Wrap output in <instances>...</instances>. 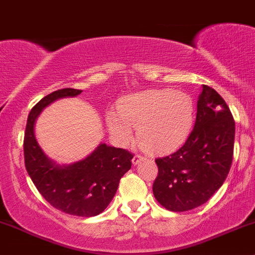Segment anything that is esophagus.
<instances>
[{
    "label": "esophagus",
    "instance_id": "obj_1",
    "mask_svg": "<svg viewBox=\"0 0 255 255\" xmlns=\"http://www.w3.org/2000/svg\"><path fill=\"white\" fill-rule=\"evenodd\" d=\"M143 160H145V156L140 155V154H135L132 159V163L134 164V165H137V164H139L140 161H143Z\"/></svg>",
    "mask_w": 255,
    "mask_h": 255
}]
</instances>
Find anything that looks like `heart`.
I'll list each match as a JSON object with an SVG mask.
<instances>
[{"mask_svg":"<svg viewBox=\"0 0 255 255\" xmlns=\"http://www.w3.org/2000/svg\"><path fill=\"white\" fill-rule=\"evenodd\" d=\"M118 111L106 115L113 139L127 145L138 128V139L145 149L156 153L173 150L185 142L194 125L195 109L187 94L173 90H146L125 97Z\"/></svg>","mask_w":255,"mask_h":255,"instance_id":"heart-1","label":"heart"}]
</instances>
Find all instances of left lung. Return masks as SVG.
I'll return each mask as SVG.
<instances>
[{
    "instance_id": "left-lung-1",
    "label": "left lung",
    "mask_w": 255,
    "mask_h": 255,
    "mask_svg": "<svg viewBox=\"0 0 255 255\" xmlns=\"http://www.w3.org/2000/svg\"><path fill=\"white\" fill-rule=\"evenodd\" d=\"M235 132V120L225 100L212 87L202 85L195 127L186 142L175 153L155 159L156 201L174 212L207 202L230 173Z\"/></svg>"
}]
</instances>
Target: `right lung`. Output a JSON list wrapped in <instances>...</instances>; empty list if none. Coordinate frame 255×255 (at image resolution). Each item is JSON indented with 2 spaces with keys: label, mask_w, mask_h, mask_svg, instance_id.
Masks as SVG:
<instances>
[{
  "label": "right lung",
  "mask_w": 255,
  "mask_h": 255,
  "mask_svg": "<svg viewBox=\"0 0 255 255\" xmlns=\"http://www.w3.org/2000/svg\"><path fill=\"white\" fill-rule=\"evenodd\" d=\"M81 92L68 87L43 97L28 116L23 149L28 175L51 206L68 215L92 217L104 212L112 201L121 177L132 166L133 154L100 144L87 158L70 165H59L45 155L34 134L35 121L44 107Z\"/></svg>",
  "instance_id": "obj_1"
}]
</instances>
